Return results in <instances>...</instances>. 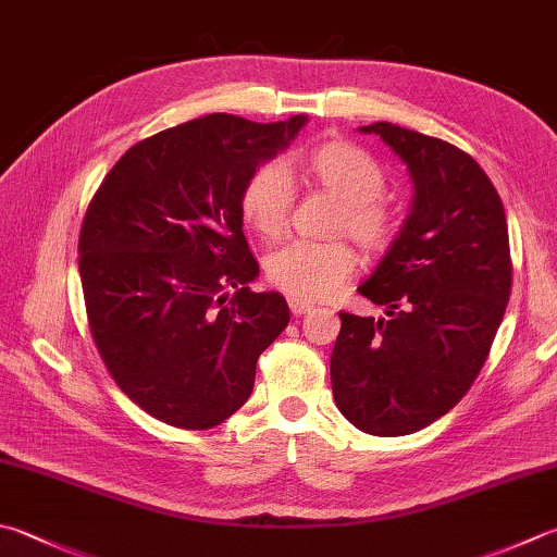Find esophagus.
Instances as JSON below:
<instances>
[{"label":"esophagus","instance_id":"esophagus-1","mask_svg":"<svg viewBox=\"0 0 557 557\" xmlns=\"http://www.w3.org/2000/svg\"><path fill=\"white\" fill-rule=\"evenodd\" d=\"M288 308H290L293 314H306V312L312 310V306H310L308 300H300L296 296H288Z\"/></svg>","mask_w":557,"mask_h":557}]
</instances>
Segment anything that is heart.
Masks as SVG:
<instances>
[{
    "label": "heart",
    "instance_id": "heart-1",
    "mask_svg": "<svg viewBox=\"0 0 557 557\" xmlns=\"http://www.w3.org/2000/svg\"><path fill=\"white\" fill-rule=\"evenodd\" d=\"M314 184L337 196L342 211L337 233H349L371 255H383L397 239V218L381 196L385 174L373 154L359 145L330 140L308 157ZM296 184L286 162H267L249 176L243 191V215L261 237L278 239L290 225ZM359 259L349 243H290L267 261V276L288 296L300 300H322L342 288Z\"/></svg>",
    "mask_w": 557,
    "mask_h": 557
}]
</instances>
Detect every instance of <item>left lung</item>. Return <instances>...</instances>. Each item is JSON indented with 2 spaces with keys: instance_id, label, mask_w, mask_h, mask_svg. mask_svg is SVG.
Instances as JSON below:
<instances>
[{
  "instance_id": "left-lung-1",
  "label": "left lung",
  "mask_w": 557,
  "mask_h": 557,
  "mask_svg": "<svg viewBox=\"0 0 557 557\" xmlns=\"http://www.w3.org/2000/svg\"><path fill=\"white\" fill-rule=\"evenodd\" d=\"M400 154L414 203L359 293L387 320L339 312L330 371L339 412L373 436H405L454 409L485 366L511 293L502 198L468 152L393 123L363 125Z\"/></svg>"
}]
</instances>
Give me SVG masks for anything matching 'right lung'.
Returning a JSON list of instances; mask_svg holds the SVG:
<instances>
[{"label":"right lung","instance_id":"right-lung-1","mask_svg":"<svg viewBox=\"0 0 557 557\" xmlns=\"http://www.w3.org/2000/svg\"><path fill=\"white\" fill-rule=\"evenodd\" d=\"M302 125L203 115L133 145L91 196L77 245L91 339L115 385L164 424L225 422L286 330V298L247 286L259 264L243 191Z\"/></svg>","mask_w":557,"mask_h":557}]
</instances>
